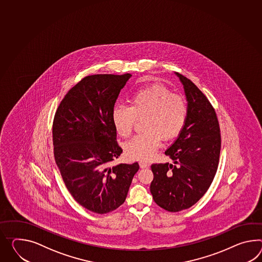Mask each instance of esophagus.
<instances>
[{
  "label": "esophagus",
  "mask_w": 262,
  "mask_h": 262,
  "mask_svg": "<svg viewBox=\"0 0 262 262\" xmlns=\"http://www.w3.org/2000/svg\"><path fill=\"white\" fill-rule=\"evenodd\" d=\"M139 166H140L141 168H145V167H148L149 165L146 163V162H143V161H141L140 163H139Z\"/></svg>",
  "instance_id": "esophagus-1"
}]
</instances>
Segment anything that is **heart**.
Instances as JSON below:
<instances>
[{
    "mask_svg": "<svg viewBox=\"0 0 262 262\" xmlns=\"http://www.w3.org/2000/svg\"><path fill=\"white\" fill-rule=\"evenodd\" d=\"M137 118H146L144 130L125 145L128 158L139 161L151 159L161 145V138L171 140L185 127L187 104L185 98L161 84H152L135 91L130 106L116 105L112 113L115 130L128 137Z\"/></svg>",
    "mask_w": 262,
    "mask_h": 262,
    "instance_id": "1",
    "label": "heart"
}]
</instances>
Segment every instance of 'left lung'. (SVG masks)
Returning <instances> with one entry per match:
<instances>
[{
  "label": "left lung",
  "instance_id": "1",
  "mask_svg": "<svg viewBox=\"0 0 262 262\" xmlns=\"http://www.w3.org/2000/svg\"><path fill=\"white\" fill-rule=\"evenodd\" d=\"M184 86L187 118L177 139L165 151L172 163L154 164L150 193L169 212L187 209L209 188L217 172L221 134L215 110L190 79L175 73Z\"/></svg>",
  "mask_w": 262,
  "mask_h": 262
}]
</instances>
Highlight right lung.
Segmentation results:
<instances>
[{
	"instance_id": "add662e5",
	"label": "right lung",
	"mask_w": 262,
	"mask_h": 262,
	"mask_svg": "<svg viewBox=\"0 0 262 262\" xmlns=\"http://www.w3.org/2000/svg\"><path fill=\"white\" fill-rule=\"evenodd\" d=\"M130 77H84L64 96L53 122L54 156L64 184L78 204L97 214L125 202L139 169L138 163L110 166L122 154L112 113Z\"/></svg>"
}]
</instances>
